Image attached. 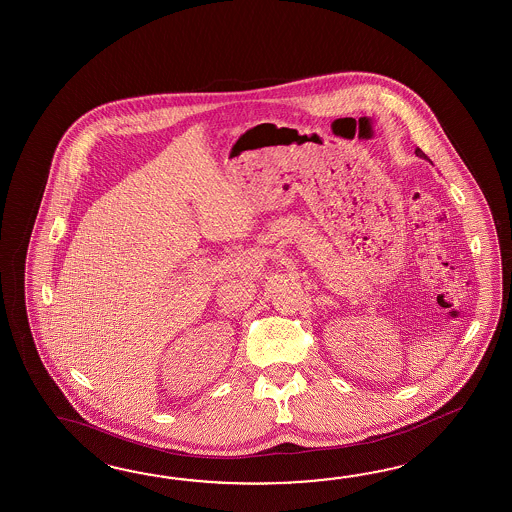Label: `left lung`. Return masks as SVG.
Instances as JSON below:
<instances>
[{
  "mask_svg": "<svg viewBox=\"0 0 512 512\" xmlns=\"http://www.w3.org/2000/svg\"><path fill=\"white\" fill-rule=\"evenodd\" d=\"M415 154H417V156H419V158H427V154H425V152L421 151V149H419V147H417V149H415Z\"/></svg>",
  "mask_w": 512,
  "mask_h": 512,
  "instance_id": "left-lung-1",
  "label": "left lung"
}]
</instances>
